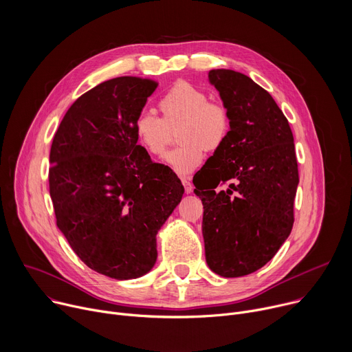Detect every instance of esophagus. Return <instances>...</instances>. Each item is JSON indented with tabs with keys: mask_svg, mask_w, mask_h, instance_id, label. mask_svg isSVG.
<instances>
[{
	"mask_svg": "<svg viewBox=\"0 0 352 352\" xmlns=\"http://www.w3.org/2000/svg\"><path fill=\"white\" fill-rule=\"evenodd\" d=\"M182 185H184V188H185V192H186V193H190V192L193 190V186H192V184H190V181H189V179L182 178Z\"/></svg>",
	"mask_w": 352,
	"mask_h": 352,
	"instance_id": "obj_1",
	"label": "esophagus"
}]
</instances>
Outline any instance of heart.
Wrapping results in <instances>:
<instances>
[{
  "instance_id": "b5f03b06",
  "label": "heart",
  "mask_w": 352,
  "mask_h": 352,
  "mask_svg": "<svg viewBox=\"0 0 352 352\" xmlns=\"http://www.w3.org/2000/svg\"><path fill=\"white\" fill-rule=\"evenodd\" d=\"M162 118L142 111L133 121L139 144L152 156H163L171 131L179 128L181 143L166 157V164L179 175L192 174L205 159V152H216L228 138L230 117L226 107L210 102L209 96L186 82L175 83L159 100Z\"/></svg>"
}]
</instances>
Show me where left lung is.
<instances>
[{
  "instance_id": "left-lung-1",
  "label": "left lung",
  "mask_w": 352,
  "mask_h": 352,
  "mask_svg": "<svg viewBox=\"0 0 352 352\" xmlns=\"http://www.w3.org/2000/svg\"><path fill=\"white\" fill-rule=\"evenodd\" d=\"M209 82L228 113L230 133L193 178V192L205 209L208 266L241 277L263 267L292 230L299 182L294 136L270 93L249 76L212 69Z\"/></svg>"
}]
</instances>
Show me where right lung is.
Segmentation results:
<instances>
[{"label": "right lung", "mask_w": 352, "mask_h": 352, "mask_svg": "<svg viewBox=\"0 0 352 352\" xmlns=\"http://www.w3.org/2000/svg\"><path fill=\"white\" fill-rule=\"evenodd\" d=\"M156 87L135 76L97 85L69 107L50 150L57 227L87 267L116 280L153 269L156 235L184 195L179 178L150 160L133 133Z\"/></svg>", "instance_id": "right-lung-1"}]
</instances>
